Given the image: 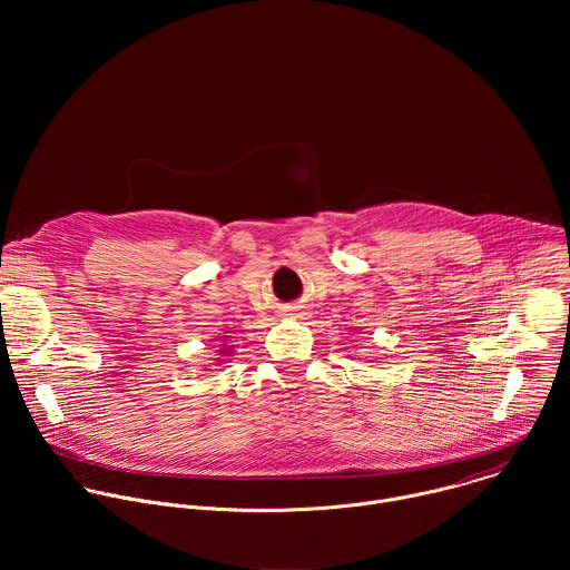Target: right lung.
I'll list each match as a JSON object with an SVG mask.
<instances>
[{
  "mask_svg": "<svg viewBox=\"0 0 570 570\" xmlns=\"http://www.w3.org/2000/svg\"><path fill=\"white\" fill-rule=\"evenodd\" d=\"M218 352H220V356H229V352H232V347H225V345H223V350H218Z\"/></svg>",
  "mask_w": 570,
  "mask_h": 570,
  "instance_id": "obj_1",
  "label": "right lung"
}]
</instances>
